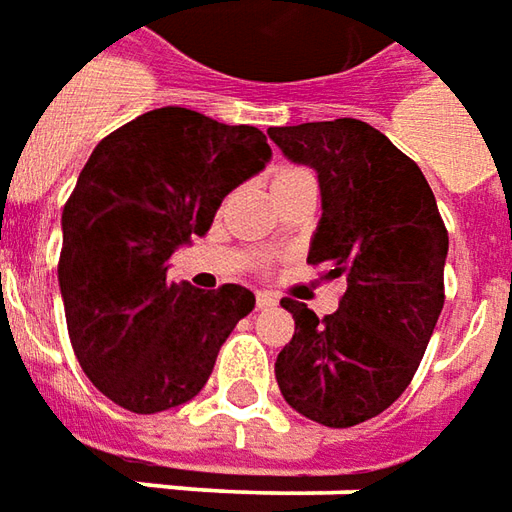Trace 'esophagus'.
Returning <instances> with one entry per match:
<instances>
[{
    "label": "esophagus",
    "mask_w": 512,
    "mask_h": 512,
    "mask_svg": "<svg viewBox=\"0 0 512 512\" xmlns=\"http://www.w3.org/2000/svg\"><path fill=\"white\" fill-rule=\"evenodd\" d=\"M277 305V297L271 291H257V308H274Z\"/></svg>",
    "instance_id": "esophagus-1"
}]
</instances>
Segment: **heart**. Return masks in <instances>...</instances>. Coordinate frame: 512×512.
Segmentation results:
<instances>
[{"label":"heart","instance_id":"obj_1","mask_svg":"<svg viewBox=\"0 0 512 512\" xmlns=\"http://www.w3.org/2000/svg\"><path fill=\"white\" fill-rule=\"evenodd\" d=\"M300 173H308V170L283 168V170H280V173H277V179H274V184H277V182H285V179H294V176H300Z\"/></svg>","mask_w":512,"mask_h":512}]
</instances>
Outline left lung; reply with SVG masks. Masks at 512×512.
Listing matches in <instances>:
<instances>
[{
  "label": "left lung",
  "mask_w": 512,
  "mask_h": 512,
  "mask_svg": "<svg viewBox=\"0 0 512 512\" xmlns=\"http://www.w3.org/2000/svg\"><path fill=\"white\" fill-rule=\"evenodd\" d=\"M269 137L316 170L322 218L308 263L347 283L325 319L285 297L294 336L274 361L277 387L308 420L347 429L381 415L417 373L446 300L448 232L426 176L373 125L342 117Z\"/></svg>",
  "instance_id": "obj_1"
}]
</instances>
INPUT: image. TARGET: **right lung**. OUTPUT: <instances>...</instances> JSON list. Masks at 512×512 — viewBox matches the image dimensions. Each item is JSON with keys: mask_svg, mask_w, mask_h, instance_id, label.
<instances>
[{"mask_svg": "<svg viewBox=\"0 0 512 512\" xmlns=\"http://www.w3.org/2000/svg\"><path fill=\"white\" fill-rule=\"evenodd\" d=\"M269 159L260 128L182 106L148 111L92 151L61 215L58 285L72 350L109 401L156 415L204 389L255 294L170 283L168 260Z\"/></svg>", "mask_w": 512, "mask_h": 512, "instance_id": "right-lung-1", "label": "right lung"}]
</instances>
